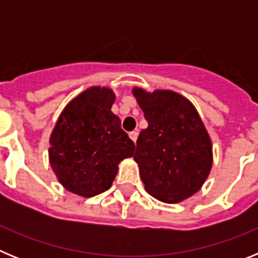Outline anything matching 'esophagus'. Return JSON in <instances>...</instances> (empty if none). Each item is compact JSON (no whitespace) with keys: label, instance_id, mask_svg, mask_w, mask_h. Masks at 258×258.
Returning a JSON list of instances; mask_svg holds the SVG:
<instances>
[{"label":"esophagus","instance_id":"obj_1","mask_svg":"<svg viewBox=\"0 0 258 258\" xmlns=\"http://www.w3.org/2000/svg\"><path fill=\"white\" fill-rule=\"evenodd\" d=\"M129 137H131V140L133 141L134 143H136V141H137V138H138V132H131V133H129Z\"/></svg>","mask_w":258,"mask_h":258}]
</instances>
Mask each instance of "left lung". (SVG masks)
Listing matches in <instances>:
<instances>
[{
  "instance_id": "obj_1",
  "label": "left lung",
  "mask_w": 258,
  "mask_h": 258,
  "mask_svg": "<svg viewBox=\"0 0 258 258\" xmlns=\"http://www.w3.org/2000/svg\"><path fill=\"white\" fill-rule=\"evenodd\" d=\"M149 126L137 140L146 191L163 203H179L200 190L211 172L212 142L197 108L172 90L133 89Z\"/></svg>"
}]
</instances>
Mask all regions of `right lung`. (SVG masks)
<instances>
[{"instance_id": "obj_1", "label": "right lung", "mask_w": 258, "mask_h": 258, "mask_svg": "<svg viewBox=\"0 0 258 258\" xmlns=\"http://www.w3.org/2000/svg\"><path fill=\"white\" fill-rule=\"evenodd\" d=\"M111 89L93 86L70 102L50 136L49 160L63 187L84 198L108 190L118 163L134 155L133 141L111 111Z\"/></svg>"}]
</instances>
